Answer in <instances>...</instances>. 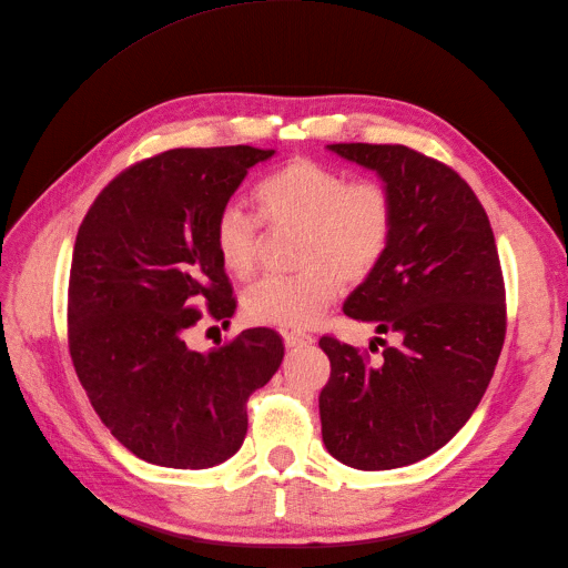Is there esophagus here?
<instances>
[{
    "label": "esophagus",
    "mask_w": 568,
    "mask_h": 568,
    "mask_svg": "<svg viewBox=\"0 0 568 568\" xmlns=\"http://www.w3.org/2000/svg\"><path fill=\"white\" fill-rule=\"evenodd\" d=\"M284 343L286 348H303V346H311L313 336L303 332H284Z\"/></svg>",
    "instance_id": "1"
}]
</instances>
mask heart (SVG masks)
I'll return each instance as SVG.
<instances>
[{
  "mask_svg": "<svg viewBox=\"0 0 568 568\" xmlns=\"http://www.w3.org/2000/svg\"><path fill=\"white\" fill-rule=\"evenodd\" d=\"M257 213L270 227L303 230L296 277H270L244 296L253 324L307 329L343 291V280L363 282L384 261L393 239L395 205L379 182H351L338 170L294 159L255 186ZM213 246L234 280H251L261 251V225L242 205L215 217Z\"/></svg>",
  "mask_w": 568,
  "mask_h": 568,
  "instance_id": "b5f03b06",
  "label": "heart"
}]
</instances>
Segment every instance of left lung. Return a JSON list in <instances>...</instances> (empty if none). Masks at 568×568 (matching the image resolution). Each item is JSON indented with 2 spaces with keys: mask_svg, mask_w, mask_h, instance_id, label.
<instances>
[{
  "mask_svg": "<svg viewBox=\"0 0 568 568\" xmlns=\"http://www.w3.org/2000/svg\"><path fill=\"white\" fill-rule=\"evenodd\" d=\"M326 149L393 196L388 251L343 313L398 334V346L369 365L348 343L320 338L332 363L322 440L353 469H398L443 448L484 398L505 343L500 257L484 205L453 168L400 144Z\"/></svg>",
  "mask_w": 568,
  "mask_h": 568,
  "instance_id": "8db88e82",
  "label": "left lung"
}]
</instances>
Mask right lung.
Masks as SVG:
<instances>
[{
  "mask_svg": "<svg viewBox=\"0 0 568 568\" xmlns=\"http://www.w3.org/2000/svg\"><path fill=\"white\" fill-rule=\"evenodd\" d=\"M253 146L170 149L120 173L78 230L68 338L82 388L125 448L170 469H209L246 438L248 395L280 369L284 343L255 326L199 353L186 334L236 311L213 246L217 213L255 163Z\"/></svg>",
  "mask_w": 568,
  "mask_h": 568,
  "instance_id": "obj_1",
  "label": "right lung"
}]
</instances>
